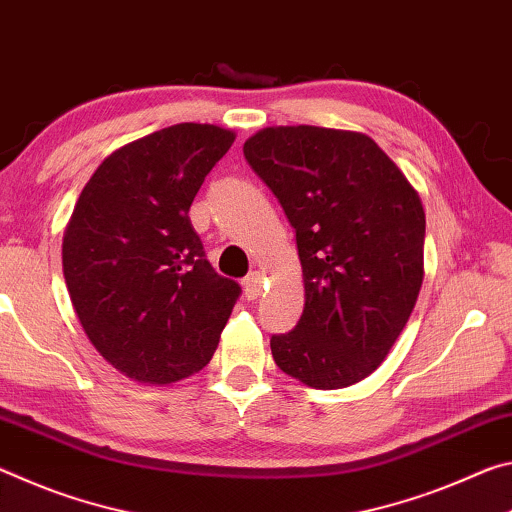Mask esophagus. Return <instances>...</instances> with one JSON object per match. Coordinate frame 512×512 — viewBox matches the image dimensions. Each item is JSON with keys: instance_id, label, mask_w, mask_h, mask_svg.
Returning a JSON list of instances; mask_svg holds the SVG:
<instances>
[{"instance_id": "obj_1", "label": "esophagus", "mask_w": 512, "mask_h": 512, "mask_svg": "<svg viewBox=\"0 0 512 512\" xmlns=\"http://www.w3.org/2000/svg\"><path fill=\"white\" fill-rule=\"evenodd\" d=\"M261 283H263V276L258 272L247 274L245 279H242V286H245V297L256 299L258 295H261Z\"/></svg>"}]
</instances>
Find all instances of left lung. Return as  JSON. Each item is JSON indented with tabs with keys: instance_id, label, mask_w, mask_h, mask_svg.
I'll return each mask as SVG.
<instances>
[{
	"instance_id": "left-lung-1",
	"label": "left lung",
	"mask_w": 512,
	"mask_h": 512,
	"mask_svg": "<svg viewBox=\"0 0 512 512\" xmlns=\"http://www.w3.org/2000/svg\"><path fill=\"white\" fill-rule=\"evenodd\" d=\"M242 152L286 211L304 272V313L272 335L274 363L317 390L363 381L420 295V195L365 133L267 127Z\"/></svg>"
}]
</instances>
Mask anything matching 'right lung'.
<instances>
[{"label": "right lung", "mask_w": 512, "mask_h": 512, "mask_svg": "<svg viewBox=\"0 0 512 512\" xmlns=\"http://www.w3.org/2000/svg\"><path fill=\"white\" fill-rule=\"evenodd\" d=\"M236 133L183 122L97 167L63 233V274L88 340L133 381L165 385L213 358L240 297L206 261L190 204Z\"/></svg>", "instance_id": "obj_1"}]
</instances>
